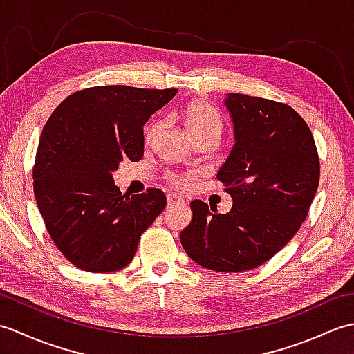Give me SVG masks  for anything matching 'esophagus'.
<instances>
[{"label": "esophagus", "instance_id": "esophagus-1", "mask_svg": "<svg viewBox=\"0 0 354 354\" xmlns=\"http://www.w3.org/2000/svg\"><path fill=\"white\" fill-rule=\"evenodd\" d=\"M183 199L176 196V194H167V207H178L183 204Z\"/></svg>", "mask_w": 354, "mask_h": 354}]
</instances>
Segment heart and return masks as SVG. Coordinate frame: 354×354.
<instances>
[{
  "label": "heart",
  "instance_id": "b5f03b06",
  "mask_svg": "<svg viewBox=\"0 0 354 354\" xmlns=\"http://www.w3.org/2000/svg\"><path fill=\"white\" fill-rule=\"evenodd\" d=\"M184 122L187 126V131L192 133L194 140H199L202 137H209V135H216L219 137L223 127V122L219 112L213 108L209 103L205 102H193L184 109ZM161 122L158 118L152 120L145 127V138L146 141L152 140L155 133L160 129ZM190 175H176V173H170L167 176V181L175 185H185L189 183Z\"/></svg>",
  "mask_w": 354,
  "mask_h": 354
}]
</instances>
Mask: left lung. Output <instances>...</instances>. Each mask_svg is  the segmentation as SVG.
Returning a JSON list of instances; mask_svg holds the SVG:
<instances>
[{
    "label": "left lung",
    "instance_id": "obj_1",
    "mask_svg": "<svg viewBox=\"0 0 354 354\" xmlns=\"http://www.w3.org/2000/svg\"><path fill=\"white\" fill-rule=\"evenodd\" d=\"M236 145L217 171L232 198L230 213L193 201L181 231L187 255L217 272L257 268L297 234L319 184V156L309 126L289 104L228 94Z\"/></svg>",
    "mask_w": 354,
    "mask_h": 354
}]
</instances>
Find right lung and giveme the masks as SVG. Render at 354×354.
I'll return each mask as SVG.
<instances>
[{
  "label": "right lung",
  "mask_w": 354,
  "mask_h": 354,
  "mask_svg": "<svg viewBox=\"0 0 354 354\" xmlns=\"http://www.w3.org/2000/svg\"><path fill=\"white\" fill-rule=\"evenodd\" d=\"M176 93L124 85L80 89L45 123L33 192L51 240L76 268L97 274L123 269L165 208L160 189L122 194L112 171L123 158L141 160L142 126Z\"/></svg>",
  "instance_id": "1"
}]
</instances>
